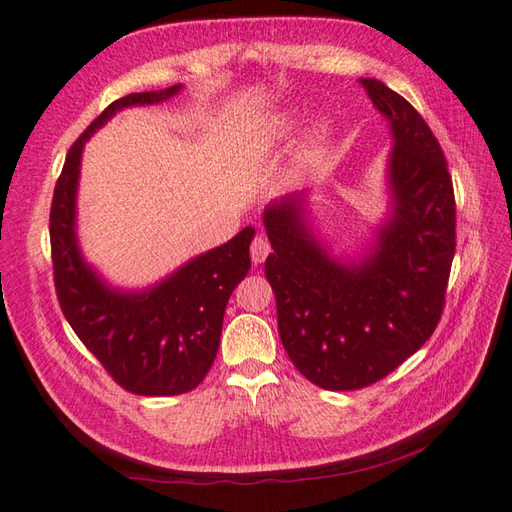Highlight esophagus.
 Wrapping results in <instances>:
<instances>
[{
    "mask_svg": "<svg viewBox=\"0 0 512 512\" xmlns=\"http://www.w3.org/2000/svg\"><path fill=\"white\" fill-rule=\"evenodd\" d=\"M270 255V244H268V239L266 237H255L253 239V244H250V259H253L255 264H262L264 259Z\"/></svg>",
    "mask_w": 512,
    "mask_h": 512,
    "instance_id": "esophagus-1",
    "label": "esophagus"
}]
</instances>
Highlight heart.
<instances>
[{"instance_id": "obj_1", "label": "heart", "mask_w": 512, "mask_h": 512, "mask_svg": "<svg viewBox=\"0 0 512 512\" xmlns=\"http://www.w3.org/2000/svg\"><path fill=\"white\" fill-rule=\"evenodd\" d=\"M295 130H297L295 115H290V113L273 115V117H268L262 124V128L255 133L253 146L268 150V148H273V146L282 144V142H286V139L293 137ZM328 159H330V130H328V126L322 124L308 135L302 150H299L297 166L302 173L315 175L328 164Z\"/></svg>"}]
</instances>
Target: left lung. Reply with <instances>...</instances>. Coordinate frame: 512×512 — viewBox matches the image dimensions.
Here are the masks:
<instances>
[{
	"label": "left lung",
	"mask_w": 512,
	"mask_h": 512,
	"mask_svg": "<svg viewBox=\"0 0 512 512\" xmlns=\"http://www.w3.org/2000/svg\"><path fill=\"white\" fill-rule=\"evenodd\" d=\"M388 119V215L357 259L315 235L308 193L264 210L266 277L290 362L326 390L379 382L426 344L442 317L455 257V193L424 117L379 79H359Z\"/></svg>",
	"instance_id": "obj_1"
}]
</instances>
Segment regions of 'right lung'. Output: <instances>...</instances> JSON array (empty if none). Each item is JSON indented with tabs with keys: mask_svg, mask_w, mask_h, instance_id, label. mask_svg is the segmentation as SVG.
Returning <instances> with one entry per match:
<instances>
[{
	"mask_svg": "<svg viewBox=\"0 0 512 512\" xmlns=\"http://www.w3.org/2000/svg\"><path fill=\"white\" fill-rule=\"evenodd\" d=\"M182 90L130 93L110 104L70 146L50 206L55 290L75 335L128 393L182 395L197 388L215 362L224 313L235 286L248 275L255 228L246 226L208 253L142 290L110 286L77 242V186L84 144L110 117L130 106L166 102Z\"/></svg>",
	"mask_w": 512,
	"mask_h": 512,
	"instance_id": "1",
	"label": "right lung"
}]
</instances>
